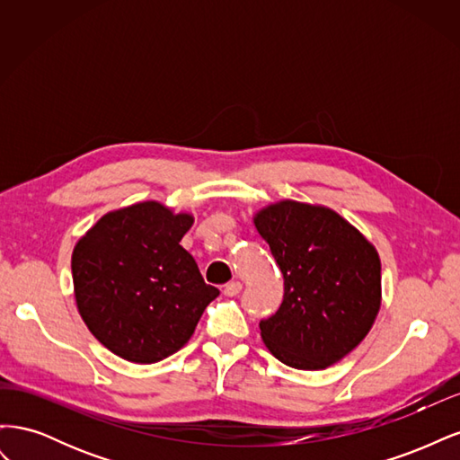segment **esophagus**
I'll list each match as a JSON object with an SVG mask.
<instances>
[{
	"mask_svg": "<svg viewBox=\"0 0 460 460\" xmlns=\"http://www.w3.org/2000/svg\"><path fill=\"white\" fill-rule=\"evenodd\" d=\"M240 289H242V282H228L222 291H225L226 297H234L240 294Z\"/></svg>",
	"mask_w": 460,
	"mask_h": 460,
	"instance_id": "obj_1",
	"label": "esophagus"
}]
</instances>
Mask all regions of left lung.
<instances>
[{"mask_svg": "<svg viewBox=\"0 0 460 460\" xmlns=\"http://www.w3.org/2000/svg\"><path fill=\"white\" fill-rule=\"evenodd\" d=\"M253 225L284 276L280 309L261 338L284 365L324 370L367 338L382 305L376 247L333 208L294 199L259 208Z\"/></svg>", "mask_w": 460, "mask_h": 460, "instance_id": "left-lung-1", "label": "left lung"}]
</instances>
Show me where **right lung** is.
<instances>
[{
	"label": "right lung",
	"mask_w": 460,
	"mask_h": 460,
	"mask_svg": "<svg viewBox=\"0 0 460 460\" xmlns=\"http://www.w3.org/2000/svg\"><path fill=\"white\" fill-rule=\"evenodd\" d=\"M191 225V213L140 201L109 211L76 242V309L111 353L137 365L159 363L182 349L218 297L180 245Z\"/></svg>",
	"instance_id": "add662e5"
}]
</instances>
